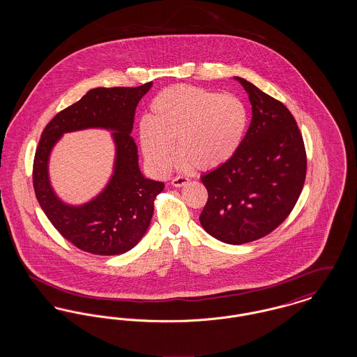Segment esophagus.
Segmentation results:
<instances>
[{
    "label": "esophagus",
    "instance_id": "obj_1",
    "mask_svg": "<svg viewBox=\"0 0 357 357\" xmlns=\"http://www.w3.org/2000/svg\"><path fill=\"white\" fill-rule=\"evenodd\" d=\"M187 182H188V179L185 178V176H176V178H174V179L171 181V185L174 187H182L185 186Z\"/></svg>",
    "mask_w": 357,
    "mask_h": 357
}]
</instances>
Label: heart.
I'll list each match as a JSON object with an SVG mask.
<instances>
[{"label":"heart","mask_w":357,"mask_h":357,"mask_svg":"<svg viewBox=\"0 0 357 357\" xmlns=\"http://www.w3.org/2000/svg\"><path fill=\"white\" fill-rule=\"evenodd\" d=\"M248 124V107L236 95L174 85L153 98L151 115L139 123V143L158 174L170 169L175 139L176 167L211 170L238 153Z\"/></svg>","instance_id":"b5f03b06"}]
</instances>
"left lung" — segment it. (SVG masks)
Wrapping results in <instances>:
<instances>
[{
    "instance_id": "obj_1",
    "label": "left lung",
    "mask_w": 357,
    "mask_h": 357,
    "mask_svg": "<svg viewBox=\"0 0 357 357\" xmlns=\"http://www.w3.org/2000/svg\"><path fill=\"white\" fill-rule=\"evenodd\" d=\"M234 79L249 95L252 121L238 153L201 176L208 198L199 221L211 237L242 245L287 220L305 182L306 153L288 108L250 82Z\"/></svg>"
}]
</instances>
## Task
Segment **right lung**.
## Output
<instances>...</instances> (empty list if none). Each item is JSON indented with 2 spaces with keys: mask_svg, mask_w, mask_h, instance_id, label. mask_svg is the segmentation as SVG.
I'll list each match as a JSON object with an SVG mask.
<instances>
[{
  "mask_svg": "<svg viewBox=\"0 0 357 357\" xmlns=\"http://www.w3.org/2000/svg\"><path fill=\"white\" fill-rule=\"evenodd\" d=\"M153 82L130 88H95L59 112L44 128L33 162L36 198L45 215L76 248L98 255H123L146 234L153 214V199L165 183L146 178L139 169L134 127L136 105ZM86 128L113 131L116 163L102 192L89 203H63L49 181V156L54 144L67 132Z\"/></svg>",
  "mask_w": 357,
  "mask_h": 357,
  "instance_id": "add662e5",
  "label": "right lung"
}]
</instances>
